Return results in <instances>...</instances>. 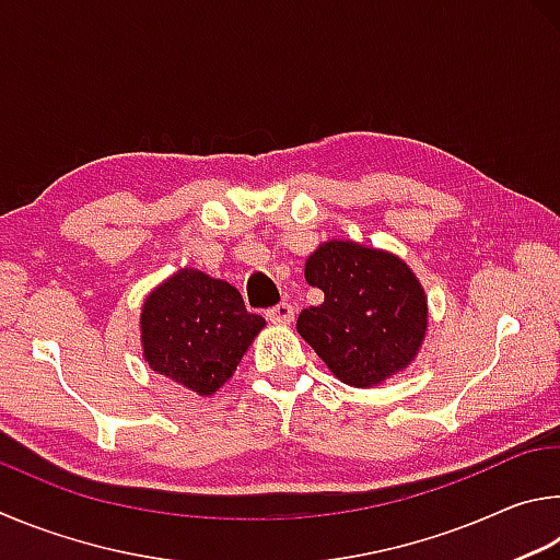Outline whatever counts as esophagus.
<instances>
[{"label": "esophagus", "instance_id": "obj_1", "mask_svg": "<svg viewBox=\"0 0 560 560\" xmlns=\"http://www.w3.org/2000/svg\"><path fill=\"white\" fill-rule=\"evenodd\" d=\"M265 317H268L272 325H290V322L295 319V307H292L290 302H278V305L265 312Z\"/></svg>", "mask_w": 560, "mask_h": 560}]
</instances>
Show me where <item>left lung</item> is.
Returning a JSON list of instances; mask_svg holds the SVG:
<instances>
[{
  "mask_svg": "<svg viewBox=\"0 0 560 560\" xmlns=\"http://www.w3.org/2000/svg\"><path fill=\"white\" fill-rule=\"evenodd\" d=\"M305 278L325 292V302L300 312L298 331L339 381L369 388L416 359L428 302L404 260L351 241H329L307 258Z\"/></svg>",
  "mask_w": 560,
  "mask_h": 560,
  "instance_id": "obj_1",
  "label": "left lung"
}]
</instances>
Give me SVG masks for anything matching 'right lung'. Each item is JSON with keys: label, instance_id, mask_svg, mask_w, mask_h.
<instances>
[{"label": "right lung", "instance_id": "add662e5", "mask_svg": "<svg viewBox=\"0 0 560 560\" xmlns=\"http://www.w3.org/2000/svg\"><path fill=\"white\" fill-rule=\"evenodd\" d=\"M262 325L229 282L184 268L144 300V361L194 394L211 396L233 376Z\"/></svg>", "mask_w": 560, "mask_h": 560}]
</instances>
